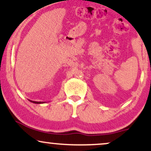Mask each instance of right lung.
<instances>
[{
  "mask_svg": "<svg viewBox=\"0 0 151 151\" xmlns=\"http://www.w3.org/2000/svg\"><path fill=\"white\" fill-rule=\"evenodd\" d=\"M30 102H32V103H34V104H44L45 101H32V100H29Z\"/></svg>",
  "mask_w": 151,
  "mask_h": 151,
  "instance_id": "add662e5",
  "label": "right lung"
}]
</instances>
